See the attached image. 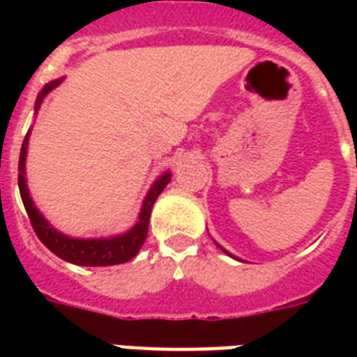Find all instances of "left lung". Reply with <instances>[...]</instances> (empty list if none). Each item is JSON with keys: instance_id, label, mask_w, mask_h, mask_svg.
<instances>
[{"instance_id": "left-lung-1", "label": "left lung", "mask_w": 357, "mask_h": 357, "mask_svg": "<svg viewBox=\"0 0 357 357\" xmlns=\"http://www.w3.org/2000/svg\"><path fill=\"white\" fill-rule=\"evenodd\" d=\"M357 164V162H356ZM218 247H220V245H218ZM220 248H222V247H220ZM222 250H224V248H222ZM224 252H225V255H229V252H227V250H224ZM229 256H231V255H229Z\"/></svg>"}]
</instances>
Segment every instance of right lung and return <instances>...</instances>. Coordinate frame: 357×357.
I'll return each mask as SVG.
<instances>
[{"mask_svg": "<svg viewBox=\"0 0 357 357\" xmlns=\"http://www.w3.org/2000/svg\"><path fill=\"white\" fill-rule=\"evenodd\" d=\"M61 80H55L47 84L45 88L40 91L38 99H36V110L40 109L43 97L50 93L51 89L57 88ZM28 137L30 133H26V137L22 141V147H20V158H19V189H20V199L22 204L26 208V214L30 218V224L34 227L38 239L42 241L45 247L50 248L53 255H57L59 258H63L66 262L76 264V266H114V264H124L128 260H132L133 256L139 252V248L143 247V243L147 239L149 233V218H151V210L153 204L158 199V195L162 193L164 187L168 185L172 174L166 172L160 178L156 179L153 187L149 189L147 197L143 201L141 206L139 218L133 225L130 231L116 235V237H109V239H74L68 237L65 233L57 231L50 222L40 214V210L36 208L34 201L30 197V191L26 187V147H28Z\"/></svg>", "mask_w": 357, "mask_h": 357, "instance_id": "right-lung-1", "label": "right lung"}]
</instances>
